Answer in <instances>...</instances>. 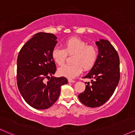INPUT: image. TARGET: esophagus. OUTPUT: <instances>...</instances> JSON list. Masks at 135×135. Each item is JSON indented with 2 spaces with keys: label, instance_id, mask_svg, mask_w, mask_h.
Here are the masks:
<instances>
[{
  "label": "esophagus",
  "instance_id": "obj_1",
  "mask_svg": "<svg viewBox=\"0 0 135 135\" xmlns=\"http://www.w3.org/2000/svg\"><path fill=\"white\" fill-rule=\"evenodd\" d=\"M68 81H69V83H75V80H73L72 79H70V78H69V79H68Z\"/></svg>",
  "mask_w": 135,
  "mask_h": 135
}]
</instances>
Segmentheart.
I'll use <instances>...</instances> for the list:
<instances>
[{
    "label": "heart",
    "mask_w": 135,
    "mask_h": 135,
    "mask_svg": "<svg viewBox=\"0 0 135 135\" xmlns=\"http://www.w3.org/2000/svg\"><path fill=\"white\" fill-rule=\"evenodd\" d=\"M64 49L55 47L52 52L54 61L59 65L65 62L67 55H73L72 65H65L59 69L60 75L67 78H74L78 75L82 69L88 70L93 66L98 57V49L81 39L71 37L66 40L64 44Z\"/></svg>",
    "instance_id": "b5f03b06"
}]
</instances>
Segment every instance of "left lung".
Here are the masks:
<instances>
[{"label": "left lung", "instance_id": "obj_1", "mask_svg": "<svg viewBox=\"0 0 135 135\" xmlns=\"http://www.w3.org/2000/svg\"><path fill=\"white\" fill-rule=\"evenodd\" d=\"M98 55L94 65L84 78H90L85 91L78 95L83 105L96 108L105 103L113 94L120 80V59L113 46L107 40L95 42Z\"/></svg>", "mask_w": 135, "mask_h": 135}]
</instances>
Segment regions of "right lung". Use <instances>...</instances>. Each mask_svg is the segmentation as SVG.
Returning a JSON list of instances; mask_svg holds the SVG:
<instances>
[{"label": "right lung", "instance_id": "right-lung-1", "mask_svg": "<svg viewBox=\"0 0 135 135\" xmlns=\"http://www.w3.org/2000/svg\"><path fill=\"white\" fill-rule=\"evenodd\" d=\"M57 39L52 33L35 34L22 47L17 57L18 90L25 101L37 110L52 107L59 98L61 86L68 83L65 77L53 76L57 69L52 52ZM45 78L50 80L46 82Z\"/></svg>", "mask_w": 135, "mask_h": 135}]
</instances>
